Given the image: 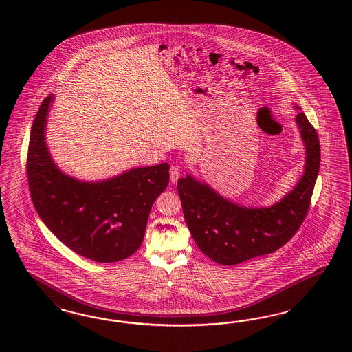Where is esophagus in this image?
I'll list each match as a JSON object with an SVG mask.
<instances>
[{
    "instance_id": "obj_1",
    "label": "esophagus",
    "mask_w": 352,
    "mask_h": 352,
    "mask_svg": "<svg viewBox=\"0 0 352 352\" xmlns=\"http://www.w3.org/2000/svg\"><path fill=\"white\" fill-rule=\"evenodd\" d=\"M181 177V169L178 166H171L170 168V182L171 183H177Z\"/></svg>"
}]
</instances>
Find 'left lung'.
Segmentation results:
<instances>
[{
  "label": "left lung",
  "instance_id": "1",
  "mask_svg": "<svg viewBox=\"0 0 352 352\" xmlns=\"http://www.w3.org/2000/svg\"><path fill=\"white\" fill-rule=\"evenodd\" d=\"M296 122L306 146L305 173L280 203L270 208H245L226 200L191 175L178 181L186 224L195 243L214 262L231 266L274 253L303 223L319 173L320 142L303 112L296 116Z\"/></svg>",
  "mask_w": 352,
  "mask_h": 352
}]
</instances>
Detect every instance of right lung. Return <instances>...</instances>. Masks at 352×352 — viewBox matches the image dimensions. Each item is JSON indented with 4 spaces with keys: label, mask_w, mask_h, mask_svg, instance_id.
<instances>
[{
    "label": "right lung",
    "mask_w": 352,
    "mask_h": 352,
    "mask_svg": "<svg viewBox=\"0 0 352 352\" xmlns=\"http://www.w3.org/2000/svg\"><path fill=\"white\" fill-rule=\"evenodd\" d=\"M46 96L33 121L27 155L32 203L64 245L87 259L112 263L134 254L151 208L169 184V164L137 168L103 182L76 181L56 168L45 142Z\"/></svg>",
    "instance_id": "add662e5"
}]
</instances>
